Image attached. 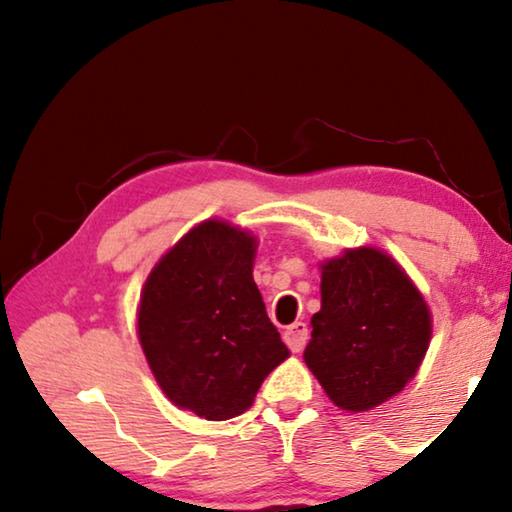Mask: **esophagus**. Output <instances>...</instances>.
Wrapping results in <instances>:
<instances>
[{
	"label": "esophagus",
	"instance_id": "1",
	"mask_svg": "<svg viewBox=\"0 0 512 512\" xmlns=\"http://www.w3.org/2000/svg\"><path fill=\"white\" fill-rule=\"evenodd\" d=\"M307 339H309V329L305 323H293L287 327V332H284V343L289 345L291 352H300L302 348L307 345Z\"/></svg>",
	"mask_w": 512,
	"mask_h": 512
}]
</instances>
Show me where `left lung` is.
Here are the masks:
<instances>
[{"mask_svg": "<svg viewBox=\"0 0 512 512\" xmlns=\"http://www.w3.org/2000/svg\"><path fill=\"white\" fill-rule=\"evenodd\" d=\"M320 268L305 363L339 409L370 411L418 372L431 339L429 307L402 266L377 248L345 250Z\"/></svg>", "mask_w": 512, "mask_h": 512, "instance_id": "obj_1", "label": "left lung"}]
</instances>
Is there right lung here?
Masks as SVG:
<instances>
[{
    "mask_svg": "<svg viewBox=\"0 0 512 512\" xmlns=\"http://www.w3.org/2000/svg\"><path fill=\"white\" fill-rule=\"evenodd\" d=\"M255 237L203 221L164 255L137 311L144 357L169 400L205 420L250 409L289 357L253 280Z\"/></svg>",
    "mask_w": 512,
    "mask_h": 512,
    "instance_id": "1",
    "label": "right lung"
}]
</instances>
